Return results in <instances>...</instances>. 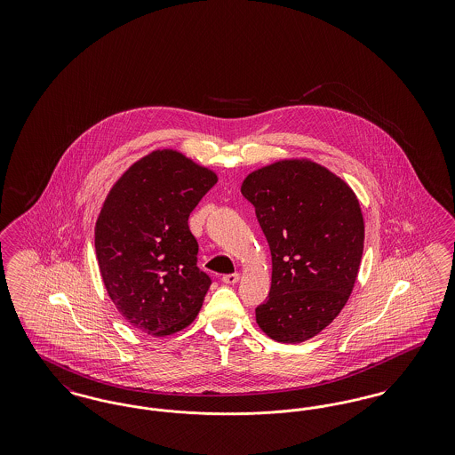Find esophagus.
Instances as JSON below:
<instances>
[{"instance_id":"34e87169","label":"esophagus","mask_w":455,"mask_h":455,"mask_svg":"<svg viewBox=\"0 0 455 455\" xmlns=\"http://www.w3.org/2000/svg\"><path fill=\"white\" fill-rule=\"evenodd\" d=\"M240 280V275L238 273H232V275H225L221 278V282L227 283V284H235Z\"/></svg>"}]
</instances>
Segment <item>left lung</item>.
I'll return each instance as SVG.
<instances>
[{"instance_id":"left-lung-1","label":"left lung","mask_w":455,"mask_h":455,"mask_svg":"<svg viewBox=\"0 0 455 455\" xmlns=\"http://www.w3.org/2000/svg\"><path fill=\"white\" fill-rule=\"evenodd\" d=\"M256 208L273 260L256 323L278 343H302L331 324L358 276L365 223L347 182L307 158L249 173L240 188Z\"/></svg>"}]
</instances>
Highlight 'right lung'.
I'll use <instances>...</instances> for the list:
<instances>
[{
  "label": "right lung",
  "mask_w": 455,
  "mask_h": 455,
  "mask_svg": "<svg viewBox=\"0 0 455 455\" xmlns=\"http://www.w3.org/2000/svg\"><path fill=\"white\" fill-rule=\"evenodd\" d=\"M217 180L180 152L155 150L108 191L95 252L108 297L132 327L167 336L195 321L212 280L196 264L188 220Z\"/></svg>",
  "instance_id": "add662e5"
}]
</instances>
